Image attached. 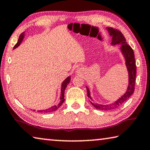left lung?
I'll return each mask as SVG.
<instances>
[{
	"mask_svg": "<svg viewBox=\"0 0 150 150\" xmlns=\"http://www.w3.org/2000/svg\"><path fill=\"white\" fill-rule=\"evenodd\" d=\"M106 30H107L109 35L112 38L111 45H120L119 49H120L121 54L124 57V60H125L126 67L128 73V85L125 93L122 96H121L115 102L108 104V105H101V104L94 103L92 98H91L89 88H88V86H86L87 96L90 98L91 103L92 104V105H93L94 107L100 110H113V109L118 108L124 103H125L134 93L136 76V67L134 51L130 45L127 44L123 34L120 31H118V30H115L112 28L108 27L106 28Z\"/></svg>",
	"mask_w": 150,
	"mask_h": 150,
	"instance_id": "obj_1",
	"label": "left lung"
}]
</instances>
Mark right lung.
I'll return each instance as SVG.
<instances>
[{
	"label": "right lung",
	"mask_w": 150,
	"mask_h": 150,
	"mask_svg": "<svg viewBox=\"0 0 150 150\" xmlns=\"http://www.w3.org/2000/svg\"><path fill=\"white\" fill-rule=\"evenodd\" d=\"M25 33H26V32H24L20 35L18 40L16 44L14 46V48H13L14 50L16 49V48H17L20 44H21V43L22 42V41H23V40H24V37H25ZM70 80H71V77H70V76H69V77H67V78H66L63 81V83H62V87H61L60 101H59V104H58V105L51 106L50 108H47V109H45V110H38V112H42V113H50V112H52L57 110V109L59 108L61 106H62V105L63 103V102H64V100H65V98H64L65 90L66 87H67V85L69 83ZM34 110L35 111V110Z\"/></svg>",
	"instance_id": "right-lung-1"
}]
</instances>
